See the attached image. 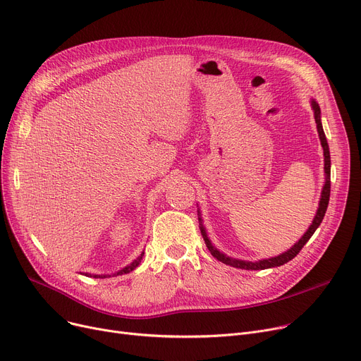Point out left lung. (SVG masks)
<instances>
[{
    "instance_id": "left-lung-1",
    "label": "left lung",
    "mask_w": 361,
    "mask_h": 361,
    "mask_svg": "<svg viewBox=\"0 0 361 361\" xmlns=\"http://www.w3.org/2000/svg\"><path fill=\"white\" fill-rule=\"evenodd\" d=\"M312 106H313V111H314V121H316V126H317V133H319V139H320V143H322V147H324V155H325V174H326V181H325V185H324V190H322V197H320V203H319V209H317V214L310 225V228L306 231V234L302 235L298 243H295L293 247L282 253L276 257H272V259H264V260H259V262H244V260H237V259H231V257H226L224 256L222 253H219L214 245L211 244L209 238H207L206 233H204V228L203 225L200 224V218H199V228H200V233H202V237L206 243V247L209 249L211 255L214 257H216L219 262L225 263V264H230V267L233 268H238V269H245V271H260V269H268V268H275V267H281V264L290 262L291 259H294L300 250L305 247V244L310 240V237L314 234V231L317 230V226L320 225L322 219H324L325 214H326V209H328V203H329V196H331V155H329V146H328V142H326V136L324 133V127H322V123H320V108L319 105L312 101Z\"/></svg>"
}]
</instances>
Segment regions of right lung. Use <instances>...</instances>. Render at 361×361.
I'll return each mask as SVG.
<instances>
[{"mask_svg": "<svg viewBox=\"0 0 361 361\" xmlns=\"http://www.w3.org/2000/svg\"><path fill=\"white\" fill-rule=\"evenodd\" d=\"M143 255L145 253H142L135 262H133L131 264H128L127 268H124L123 271H120V272H117V275H123V274H128V272H131V271H135L137 267H139V263H140V260H142V257H143ZM94 278H102V276H98V275H94ZM105 278V276H104Z\"/></svg>", "mask_w": 361, "mask_h": 361, "instance_id": "add662e5", "label": "right lung"}]
</instances>
